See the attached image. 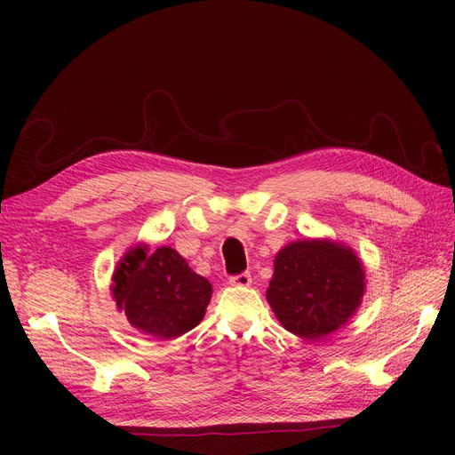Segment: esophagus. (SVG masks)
<instances>
[{
	"mask_svg": "<svg viewBox=\"0 0 455 455\" xmlns=\"http://www.w3.org/2000/svg\"><path fill=\"white\" fill-rule=\"evenodd\" d=\"M229 283L235 284V286H251V283H252L251 273L244 271V273H239V275H233V277H229Z\"/></svg>",
	"mask_w": 455,
	"mask_h": 455,
	"instance_id": "esophagus-1",
	"label": "esophagus"
}]
</instances>
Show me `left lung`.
Segmentation results:
<instances>
[{
    "mask_svg": "<svg viewBox=\"0 0 455 455\" xmlns=\"http://www.w3.org/2000/svg\"><path fill=\"white\" fill-rule=\"evenodd\" d=\"M364 286L363 261L353 249L330 239H304L275 256L266 298L288 332L316 341L351 319Z\"/></svg>",
    "mask_w": 455,
    "mask_h": 455,
    "instance_id": "left-lung-1",
    "label": "left lung"
}]
</instances>
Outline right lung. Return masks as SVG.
I'll use <instances>...</instances> for the list:
<instances>
[{"mask_svg": "<svg viewBox=\"0 0 455 455\" xmlns=\"http://www.w3.org/2000/svg\"><path fill=\"white\" fill-rule=\"evenodd\" d=\"M112 294L134 328L157 339H172L203 321L212 284L171 246L149 254L146 244H136L119 259Z\"/></svg>", "mask_w": 455, "mask_h": 455, "instance_id": "1", "label": "right lung"}]
</instances>
